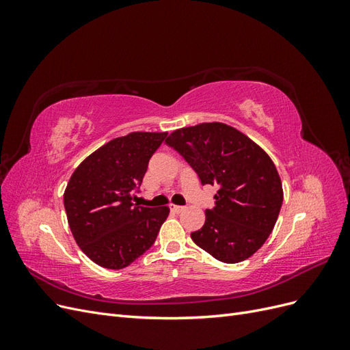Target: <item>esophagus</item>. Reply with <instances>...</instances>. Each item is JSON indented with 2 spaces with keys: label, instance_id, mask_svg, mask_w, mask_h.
Listing matches in <instances>:
<instances>
[{
  "label": "esophagus",
  "instance_id": "34e87169",
  "mask_svg": "<svg viewBox=\"0 0 350 350\" xmlns=\"http://www.w3.org/2000/svg\"><path fill=\"white\" fill-rule=\"evenodd\" d=\"M169 208H171L172 213H181V211L184 210L183 206H175V204H171V206H169Z\"/></svg>",
  "mask_w": 350,
  "mask_h": 350
}]
</instances>
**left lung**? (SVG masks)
I'll return each mask as SVG.
<instances>
[{
  "label": "left lung",
  "mask_w": 350,
  "mask_h": 350,
  "mask_svg": "<svg viewBox=\"0 0 350 350\" xmlns=\"http://www.w3.org/2000/svg\"><path fill=\"white\" fill-rule=\"evenodd\" d=\"M194 169L201 185H216L215 206L193 232L200 248L234 264L258 251L276 225L283 189L276 166L247 135L220 122L174 131L165 142Z\"/></svg>",
  "instance_id": "8db88e82"
}]
</instances>
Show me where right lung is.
Instances as JSON below:
<instances>
[{
  "label": "right lung",
  "instance_id": "right-lung-1",
  "mask_svg": "<svg viewBox=\"0 0 350 350\" xmlns=\"http://www.w3.org/2000/svg\"><path fill=\"white\" fill-rule=\"evenodd\" d=\"M166 133H130L93 152L71 175L64 193L77 245L105 269L120 270L149 250L169 208L133 203L150 157Z\"/></svg>",
  "mask_w": 350,
  "mask_h": 350
}]
</instances>
